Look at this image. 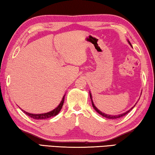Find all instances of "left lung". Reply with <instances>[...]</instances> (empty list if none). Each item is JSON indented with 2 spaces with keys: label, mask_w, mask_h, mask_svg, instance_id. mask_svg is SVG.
Listing matches in <instances>:
<instances>
[{
  "label": "left lung",
  "mask_w": 155,
  "mask_h": 155,
  "mask_svg": "<svg viewBox=\"0 0 155 155\" xmlns=\"http://www.w3.org/2000/svg\"><path fill=\"white\" fill-rule=\"evenodd\" d=\"M128 43L130 44V45L132 46V45H131V44L130 43V41H128ZM90 98H91V103H92V106H93V107H94V109L96 110V111H97L98 113V114H100V115H101L102 116H103V117H106V118H109V119H117V118H120V117H122V116H124L125 115H127L128 112H129L131 109H132L133 108H131L130 110H128V111H127V112H125V113H124V114H120V115H107V114H104V113H102L101 111H100V110H98V109L96 108V106L94 105V104L93 103V101H92V98H91V93L90 94Z\"/></svg>",
  "instance_id": "1"
}]
</instances>
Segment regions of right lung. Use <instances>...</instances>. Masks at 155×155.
I'll use <instances>...</instances> for the list:
<instances>
[{"label":"right lung","instance_id":"obj_1","mask_svg":"<svg viewBox=\"0 0 155 155\" xmlns=\"http://www.w3.org/2000/svg\"><path fill=\"white\" fill-rule=\"evenodd\" d=\"M64 98H65V95L62 98V101H61V103L58 105V107H57V108L54 109V110H52V111L48 112V113H46V114H30V113H28V112H26L25 111H22L25 113L28 116L32 117L33 119H35V120H43V119H47V118H49V117H53V116H55L56 115H57L59 113V111H61V109L63 107V104H64Z\"/></svg>","mask_w":155,"mask_h":155}]
</instances>
